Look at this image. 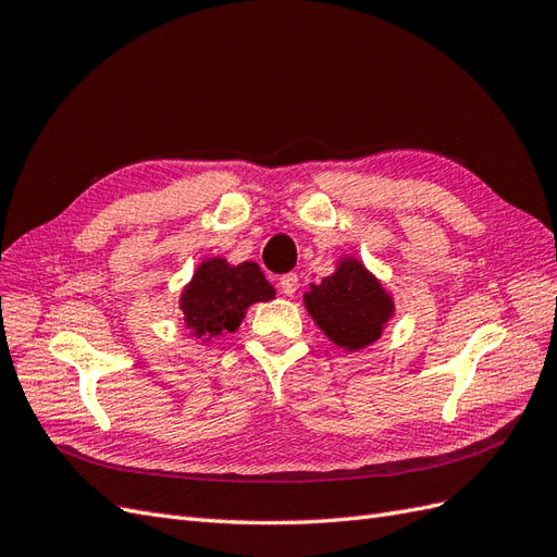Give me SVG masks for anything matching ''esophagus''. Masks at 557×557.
I'll return each instance as SVG.
<instances>
[{
  "label": "esophagus",
  "instance_id": "1",
  "mask_svg": "<svg viewBox=\"0 0 557 557\" xmlns=\"http://www.w3.org/2000/svg\"><path fill=\"white\" fill-rule=\"evenodd\" d=\"M280 289L284 296H294L298 289V275L296 273H287L280 277Z\"/></svg>",
  "mask_w": 557,
  "mask_h": 557
}]
</instances>
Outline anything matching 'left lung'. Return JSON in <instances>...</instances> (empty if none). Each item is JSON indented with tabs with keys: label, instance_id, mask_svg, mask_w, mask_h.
Wrapping results in <instances>:
<instances>
[{
	"label": "left lung",
	"instance_id": "8db88e82",
	"mask_svg": "<svg viewBox=\"0 0 557 557\" xmlns=\"http://www.w3.org/2000/svg\"><path fill=\"white\" fill-rule=\"evenodd\" d=\"M306 308L317 326L349 352L377 341L394 312L380 282L355 259H345L336 273L310 284Z\"/></svg>",
	"mask_w": 557,
	"mask_h": 557
}]
</instances>
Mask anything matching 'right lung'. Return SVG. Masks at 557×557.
<instances>
[{"instance_id": "add662e5", "label": "right lung", "mask_w": 557, "mask_h": 557, "mask_svg": "<svg viewBox=\"0 0 557 557\" xmlns=\"http://www.w3.org/2000/svg\"><path fill=\"white\" fill-rule=\"evenodd\" d=\"M270 298H275V289L257 263L228 265L224 259H210L196 270L180 306L186 326L198 338L210 341L235 331L251 304Z\"/></svg>"}]
</instances>
